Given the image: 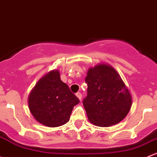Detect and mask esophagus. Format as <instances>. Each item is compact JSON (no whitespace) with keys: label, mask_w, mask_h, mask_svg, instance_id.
Wrapping results in <instances>:
<instances>
[{"label":"esophagus","mask_w":157,"mask_h":157,"mask_svg":"<svg viewBox=\"0 0 157 157\" xmlns=\"http://www.w3.org/2000/svg\"><path fill=\"white\" fill-rule=\"evenodd\" d=\"M76 96L78 98V99L80 100V101H81V99H82V94H81V93H80V92L76 93Z\"/></svg>","instance_id":"1"}]
</instances>
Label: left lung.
<instances>
[{"instance_id": "8db88e82", "label": "left lung", "mask_w": 157, "mask_h": 157, "mask_svg": "<svg viewBox=\"0 0 157 157\" xmlns=\"http://www.w3.org/2000/svg\"><path fill=\"white\" fill-rule=\"evenodd\" d=\"M85 81L87 96L82 104L91 123L109 127L127 116L132 106L131 94L114 68L106 64L90 68Z\"/></svg>"}]
</instances>
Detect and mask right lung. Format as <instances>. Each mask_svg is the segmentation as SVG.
I'll return each mask as SVG.
<instances>
[{
	"instance_id": "right-lung-1",
	"label": "right lung",
	"mask_w": 157,
	"mask_h": 157,
	"mask_svg": "<svg viewBox=\"0 0 157 157\" xmlns=\"http://www.w3.org/2000/svg\"><path fill=\"white\" fill-rule=\"evenodd\" d=\"M79 99L71 92L67 84L60 80L58 70L42 77L28 98L29 109L35 119L44 126L59 127L70 119V115Z\"/></svg>"
}]
</instances>
